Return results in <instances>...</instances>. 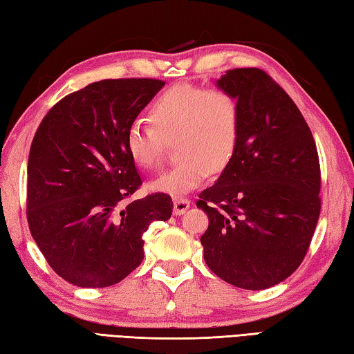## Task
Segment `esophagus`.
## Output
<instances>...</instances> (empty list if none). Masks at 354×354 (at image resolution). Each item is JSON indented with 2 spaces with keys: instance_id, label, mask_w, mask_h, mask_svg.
<instances>
[{
  "instance_id": "34e87169",
  "label": "esophagus",
  "mask_w": 354,
  "mask_h": 354,
  "mask_svg": "<svg viewBox=\"0 0 354 354\" xmlns=\"http://www.w3.org/2000/svg\"><path fill=\"white\" fill-rule=\"evenodd\" d=\"M189 208H190V201L189 199L175 198V201H173V213H175L176 216L184 214Z\"/></svg>"
}]
</instances>
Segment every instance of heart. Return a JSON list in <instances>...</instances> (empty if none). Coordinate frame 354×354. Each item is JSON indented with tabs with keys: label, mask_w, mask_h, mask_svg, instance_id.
<instances>
[{
	"label": "heart",
	"mask_w": 354,
	"mask_h": 354,
	"mask_svg": "<svg viewBox=\"0 0 354 354\" xmlns=\"http://www.w3.org/2000/svg\"><path fill=\"white\" fill-rule=\"evenodd\" d=\"M152 126L127 127L124 147L140 169L161 162L167 142L175 141L178 161L150 183V189L185 194L213 171H222L236 155L242 111L237 97L221 86L176 85L165 89L149 108Z\"/></svg>",
	"instance_id": "obj_1"
}]
</instances>
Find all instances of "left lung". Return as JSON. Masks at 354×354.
Wrapping results in <instances>:
<instances>
[{"mask_svg": "<svg viewBox=\"0 0 354 354\" xmlns=\"http://www.w3.org/2000/svg\"><path fill=\"white\" fill-rule=\"evenodd\" d=\"M217 86L242 111L236 155L196 207L213 272L236 288L261 290L292 275L309 250L321 212L317 145L289 94L260 68L225 71Z\"/></svg>", "mask_w": 354, "mask_h": 354, "instance_id": "left-lung-1", "label": "left lung"}]
</instances>
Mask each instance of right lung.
Masks as SVG:
<instances>
[{
	"instance_id": "obj_1",
	"label": "right lung",
	"mask_w": 354,
	"mask_h": 354,
	"mask_svg": "<svg viewBox=\"0 0 354 354\" xmlns=\"http://www.w3.org/2000/svg\"><path fill=\"white\" fill-rule=\"evenodd\" d=\"M165 82L106 79L65 95L37 127L27 165L28 228L55 272L106 288L145 259L142 234L167 221L169 194L131 201L141 178L124 135Z\"/></svg>"
}]
</instances>
